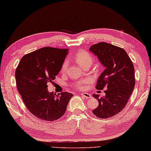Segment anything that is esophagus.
<instances>
[{"label": "esophagus", "mask_w": 151, "mask_h": 151, "mask_svg": "<svg viewBox=\"0 0 151 151\" xmlns=\"http://www.w3.org/2000/svg\"><path fill=\"white\" fill-rule=\"evenodd\" d=\"M81 95L82 96H83V97H84V98H88V99L92 98V95L90 94V93H87V92H83V93H81Z\"/></svg>", "instance_id": "obj_1"}]
</instances>
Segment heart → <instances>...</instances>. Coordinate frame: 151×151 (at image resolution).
Listing matches in <instances>:
<instances>
[{
	"instance_id": "1",
	"label": "heart",
	"mask_w": 151,
	"mask_h": 151,
	"mask_svg": "<svg viewBox=\"0 0 151 151\" xmlns=\"http://www.w3.org/2000/svg\"><path fill=\"white\" fill-rule=\"evenodd\" d=\"M74 59L81 67H85L88 64H92L93 61V57L91 54L86 51H80L76 54L74 57ZM68 67V61H65L61 66V71L62 73H65L67 68ZM88 82V80H84L80 81H78L75 84L76 88L80 89V90H83L85 88V83Z\"/></svg>"
}]
</instances>
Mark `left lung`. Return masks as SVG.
Segmentation results:
<instances>
[{
    "label": "left lung",
    "instance_id": "obj_1",
    "mask_svg": "<svg viewBox=\"0 0 151 151\" xmlns=\"http://www.w3.org/2000/svg\"><path fill=\"white\" fill-rule=\"evenodd\" d=\"M90 52L97 56L105 70L98 78L96 88L104 91L106 95L99 98L98 106L92 112L100 118H108L122 111L134 88V68L124 49L110 43L101 42L93 45Z\"/></svg>",
    "mask_w": 151,
    "mask_h": 151
}]
</instances>
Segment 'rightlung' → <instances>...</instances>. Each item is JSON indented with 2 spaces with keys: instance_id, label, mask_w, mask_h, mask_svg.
Wrapping results in <instances>:
<instances>
[{
  "instance_id": "obj_1",
  "label": "right lung",
  "mask_w": 151,
  "mask_h": 151,
  "mask_svg": "<svg viewBox=\"0 0 151 151\" xmlns=\"http://www.w3.org/2000/svg\"><path fill=\"white\" fill-rule=\"evenodd\" d=\"M69 49L43 47L21 58L15 71L17 87L24 105L37 118L59 119L65 114L72 93L49 92L51 82L61 70Z\"/></svg>"
}]
</instances>
